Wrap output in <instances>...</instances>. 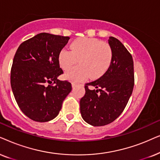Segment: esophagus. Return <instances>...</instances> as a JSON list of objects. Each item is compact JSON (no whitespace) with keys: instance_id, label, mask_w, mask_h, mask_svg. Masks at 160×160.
Listing matches in <instances>:
<instances>
[{"instance_id":"obj_1","label":"esophagus","mask_w":160,"mask_h":160,"mask_svg":"<svg viewBox=\"0 0 160 160\" xmlns=\"http://www.w3.org/2000/svg\"><path fill=\"white\" fill-rule=\"evenodd\" d=\"M76 83H75V82H72V88H74V87H75L76 86Z\"/></svg>"}]
</instances>
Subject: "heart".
Segmentation results:
<instances>
[{"instance_id":"1","label":"heart","mask_w":160,"mask_h":160,"mask_svg":"<svg viewBox=\"0 0 160 160\" xmlns=\"http://www.w3.org/2000/svg\"><path fill=\"white\" fill-rule=\"evenodd\" d=\"M71 50L63 49L59 53V63L67 70L78 62L80 65L65 74V78L74 82L82 81L90 75L91 78L102 76L110 67L112 58L111 47L108 42L95 38L78 39L71 44Z\"/></svg>"}]
</instances>
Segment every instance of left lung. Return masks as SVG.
Instances as JSON below:
<instances>
[{
  "mask_svg": "<svg viewBox=\"0 0 160 160\" xmlns=\"http://www.w3.org/2000/svg\"><path fill=\"white\" fill-rule=\"evenodd\" d=\"M108 43L112 51L110 67L101 78L85 85L86 93L80 101L82 118L94 127L109 124L122 113L135 84L130 52L116 38L110 37Z\"/></svg>",
  "mask_w": 160,
  "mask_h": 160,
  "instance_id": "obj_1",
  "label": "left lung"
}]
</instances>
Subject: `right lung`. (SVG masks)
Returning a JSON list of instances; mask_svg holds the SVG:
<instances>
[{
	"label": "right lung",
	"instance_id": "right-lung-1",
	"mask_svg": "<svg viewBox=\"0 0 160 160\" xmlns=\"http://www.w3.org/2000/svg\"><path fill=\"white\" fill-rule=\"evenodd\" d=\"M69 39L41 33L23 42L16 51L11 86L19 108L33 121L46 122L55 118L71 92V82L57 78L63 73L59 53Z\"/></svg>",
	"mask_w": 160,
	"mask_h": 160
}]
</instances>
